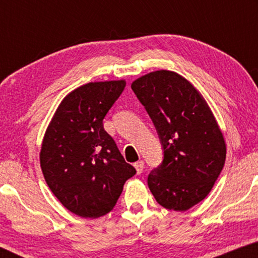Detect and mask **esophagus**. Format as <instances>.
Listing matches in <instances>:
<instances>
[{"instance_id":"1","label":"esophagus","mask_w":258,"mask_h":258,"mask_svg":"<svg viewBox=\"0 0 258 258\" xmlns=\"http://www.w3.org/2000/svg\"><path fill=\"white\" fill-rule=\"evenodd\" d=\"M134 167H135L137 174H139V175L142 174V171H143V169H144V162L143 161L136 162V163L134 164Z\"/></svg>"}]
</instances>
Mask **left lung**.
<instances>
[{
    "label": "left lung",
    "instance_id": "8db88e82",
    "mask_svg": "<svg viewBox=\"0 0 258 258\" xmlns=\"http://www.w3.org/2000/svg\"><path fill=\"white\" fill-rule=\"evenodd\" d=\"M132 89L153 119L163 146V162L148 185L165 209L185 211L211 191L225 162L227 146L199 90L170 70L139 77Z\"/></svg>",
    "mask_w": 258,
    "mask_h": 258
}]
</instances>
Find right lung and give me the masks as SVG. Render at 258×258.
<instances>
[{
  "label": "right lung",
  "instance_id": "obj_1",
  "mask_svg": "<svg viewBox=\"0 0 258 258\" xmlns=\"http://www.w3.org/2000/svg\"><path fill=\"white\" fill-rule=\"evenodd\" d=\"M125 87L124 80L90 82L70 91L56 109L42 141L44 179L63 207L77 216L110 213L125 181L126 163L103 118Z\"/></svg>",
  "mask_w": 258,
  "mask_h": 258
}]
</instances>
